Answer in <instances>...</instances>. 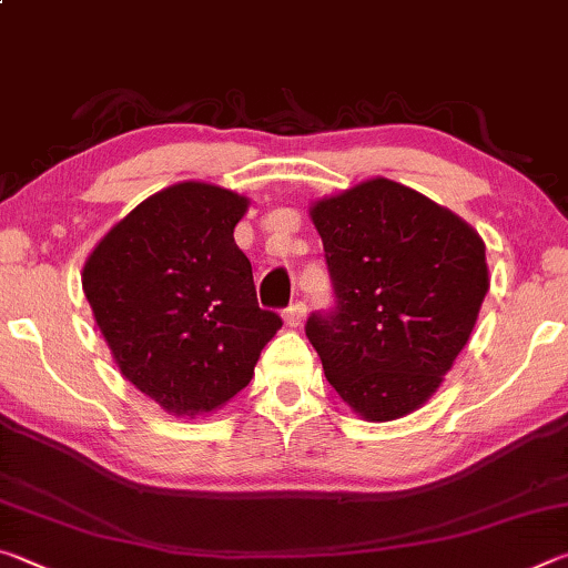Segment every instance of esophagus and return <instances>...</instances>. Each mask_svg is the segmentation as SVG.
I'll use <instances>...</instances> for the list:
<instances>
[{
    "label": "esophagus",
    "mask_w": 568,
    "mask_h": 568,
    "mask_svg": "<svg viewBox=\"0 0 568 568\" xmlns=\"http://www.w3.org/2000/svg\"><path fill=\"white\" fill-rule=\"evenodd\" d=\"M305 313H307V307H305V303H303V301L293 303V305L287 307V311L283 313L285 325H291V328H297V325H301V323L305 321Z\"/></svg>",
    "instance_id": "34e87169"
}]
</instances>
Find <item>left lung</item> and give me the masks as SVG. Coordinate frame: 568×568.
<instances>
[{"label":"left lung","instance_id":"8db88e82","mask_svg":"<svg viewBox=\"0 0 568 568\" xmlns=\"http://www.w3.org/2000/svg\"><path fill=\"white\" fill-rule=\"evenodd\" d=\"M311 217L338 297L305 325L325 378L363 420L408 416L438 390L478 321L484 240L388 178L315 200Z\"/></svg>","mask_w":568,"mask_h":568}]
</instances>
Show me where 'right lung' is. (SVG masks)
I'll return each mask as SVG.
<instances>
[{
  "label": "right lung",
  "instance_id": "add662e5",
  "mask_svg": "<svg viewBox=\"0 0 568 568\" xmlns=\"http://www.w3.org/2000/svg\"><path fill=\"white\" fill-rule=\"evenodd\" d=\"M250 200L213 182L155 192L82 267L94 323L124 378L170 416L223 408L283 321L261 311L233 230Z\"/></svg>",
  "mask_w": 568,
  "mask_h": 568
}]
</instances>
